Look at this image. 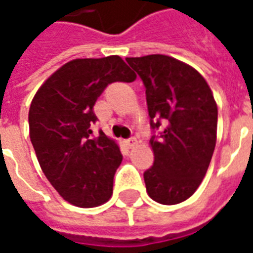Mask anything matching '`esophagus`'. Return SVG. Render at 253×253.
Here are the masks:
<instances>
[{"label": "esophagus", "mask_w": 253, "mask_h": 253, "mask_svg": "<svg viewBox=\"0 0 253 253\" xmlns=\"http://www.w3.org/2000/svg\"><path fill=\"white\" fill-rule=\"evenodd\" d=\"M137 143H138L137 138L131 137V138H128V139H126V145L128 146V148H134V146H135Z\"/></svg>", "instance_id": "1"}]
</instances>
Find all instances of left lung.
<instances>
[{
	"mask_svg": "<svg viewBox=\"0 0 253 253\" xmlns=\"http://www.w3.org/2000/svg\"><path fill=\"white\" fill-rule=\"evenodd\" d=\"M126 62L145 85L153 130L154 163L143 173L146 191L163 205L184 202L203 180L215 148L218 110L211 89L194 67L168 55Z\"/></svg>",
	"mask_w": 253,
	"mask_h": 253,
	"instance_id": "1",
	"label": "left lung"
}]
</instances>
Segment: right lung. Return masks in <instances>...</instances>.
<instances>
[{"mask_svg": "<svg viewBox=\"0 0 253 253\" xmlns=\"http://www.w3.org/2000/svg\"><path fill=\"white\" fill-rule=\"evenodd\" d=\"M135 74L118 55L73 59L42 85L28 114L30 138L51 186L78 207H96L112 195L122 163L119 146L100 130L93 105L112 83H131Z\"/></svg>", "mask_w": 253, "mask_h": 253, "instance_id": "1", "label": "right lung"}]
</instances>
